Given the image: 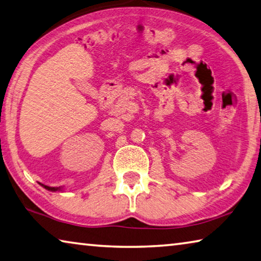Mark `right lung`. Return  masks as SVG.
<instances>
[{
    "mask_svg": "<svg viewBox=\"0 0 261 261\" xmlns=\"http://www.w3.org/2000/svg\"><path fill=\"white\" fill-rule=\"evenodd\" d=\"M43 187V188H45V189H48V190H51V191H56V190H58L59 188H55V187H48V186H44V185H41Z\"/></svg>",
    "mask_w": 261,
    "mask_h": 261,
    "instance_id": "1",
    "label": "right lung"
}]
</instances>
